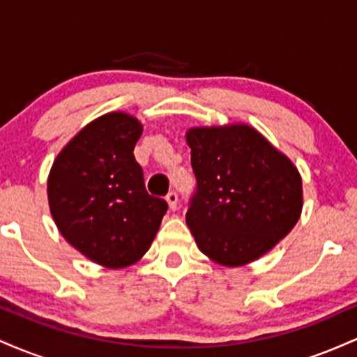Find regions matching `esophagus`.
Masks as SVG:
<instances>
[{"mask_svg": "<svg viewBox=\"0 0 357 357\" xmlns=\"http://www.w3.org/2000/svg\"><path fill=\"white\" fill-rule=\"evenodd\" d=\"M178 192H176V191H169V192H167V195H166V202H167V204H169V208H171V210H176V208H178Z\"/></svg>", "mask_w": 357, "mask_h": 357, "instance_id": "obj_1", "label": "esophagus"}]
</instances>
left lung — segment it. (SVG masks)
Here are the masks:
<instances>
[{
	"instance_id": "left-lung-1",
	"label": "left lung",
	"mask_w": 357,
	"mask_h": 357,
	"mask_svg": "<svg viewBox=\"0 0 357 357\" xmlns=\"http://www.w3.org/2000/svg\"><path fill=\"white\" fill-rule=\"evenodd\" d=\"M196 190L186 223L204 255L240 267L273 248L302 211L297 167L248 126L188 130Z\"/></svg>"
}]
</instances>
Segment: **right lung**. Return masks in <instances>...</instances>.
Returning <instances> with one entry per match:
<instances>
[{
  "mask_svg": "<svg viewBox=\"0 0 357 357\" xmlns=\"http://www.w3.org/2000/svg\"><path fill=\"white\" fill-rule=\"evenodd\" d=\"M137 119L112 112L63 147L48 176V203L65 240L96 264L132 265L149 250L167 203L149 195L134 147Z\"/></svg>",
  "mask_w": 357,
  "mask_h": 357,
  "instance_id": "right-lung-1",
  "label": "right lung"
}]
</instances>
